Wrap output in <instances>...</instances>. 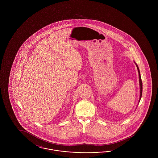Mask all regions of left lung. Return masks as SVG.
Segmentation results:
<instances>
[{
  "label": "left lung",
  "mask_w": 158,
  "mask_h": 158,
  "mask_svg": "<svg viewBox=\"0 0 158 158\" xmlns=\"http://www.w3.org/2000/svg\"><path fill=\"white\" fill-rule=\"evenodd\" d=\"M135 65H136V67L137 68V70H138V72H139V85H140V98H139V102H140L141 98H142V79H141V76H140V70H139V68L138 67L137 64L135 63Z\"/></svg>",
  "instance_id": "obj_1"
}]
</instances>
